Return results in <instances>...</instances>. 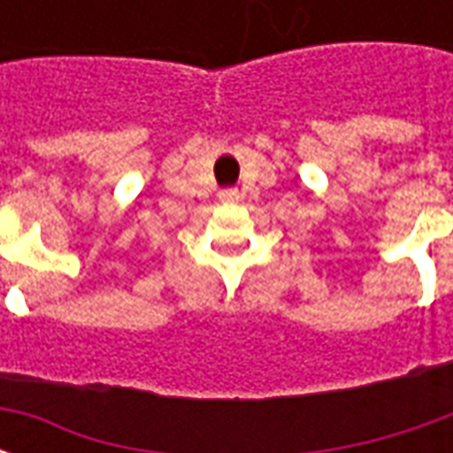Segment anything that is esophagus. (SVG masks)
<instances>
[{
	"label": "esophagus",
	"mask_w": 453,
	"mask_h": 453,
	"mask_svg": "<svg viewBox=\"0 0 453 453\" xmlns=\"http://www.w3.org/2000/svg\"><path fill=\"white\" fill-rule=\"evenodd\" d=\"M218 198L223 201V203H237L240 201V191L237 188H226V191H220Z\"/></svg>",
	"instance_id": "1"
}]
</instances>
